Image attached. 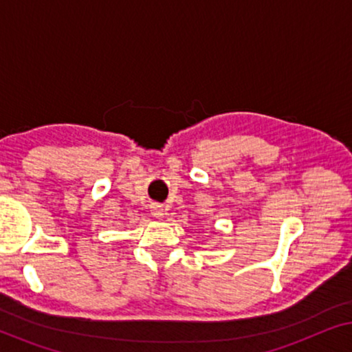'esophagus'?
<instances>
[{
	"instance_id": "obj_1",
	"label": "esophagus",
	"mask_w": 352,
	"mask_h": 352,
	"mask_svg": "<svg viewBox=\"0 0 352 352\" xmlns=\"http://www.w3.org/2000/svg\"><path fill=\"white\" fill-rule=\"evenodd\" d=\"M151 211L155 218H163V214H165V210H163L162 205H153Z\"/></svg>"
}]
</instances>
